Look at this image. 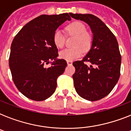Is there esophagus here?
<instances>
[{
  "label": "esophagus",
  "mask_w": 131,
  "mask_h": 131,
  "mask_svg": "<svg viewBox=\"0 0 131 131\" xmlns=\"http://www.w3.org/2000/svg\"><path fill=\"white\" fill-rule=\"evenodd\" d=\"M67 64H68V65H71L72 64H73V62H72V61H69V60H68V61H67Z\"/></svg>",
  "instance_id": "34e87169"
}]
</instances>
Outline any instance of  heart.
Masks as SVG:
<instances>
[{"instance_id": "heart-1", "label": "heart", "mask_w": 131, "mask_h": 131, "mask_svg": "<svg viewBox=\"0 0 131 131\" xmlns=\"http://www.w3.org/2000/svg\"><path fill=\"white\" fill-rule=\"evenodd\" d=\"M67 31L71 35L75 37L73 46V47L65 49L59 53L60 58L66 60H74L81 56L83 51L86 52L91 49L92 45V37L88 33L87 29L84 24L75 21L67 27ZM53 42L56 47L61 49L64 46L65 39L60 30H56L53 36Z\"/></svg>"}]
</instances>
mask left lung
Returning a JSON list of instances; mask_svg holds the SVG:
<instances>
[{"label": "left lung", "instance_id": "8db88e82", "mask_svg": "<svg viewBox=\"0 0 131 131\" xmlns=\"http://www.w3.org/2000/svg\"><path fill=\"white\" fill-rule=\"evenodd\" d=\"M73 18L84 21L93 33L92 45L82 60L73 62V75L77 93L84 99L96 101L108 95L120 75L121 54L116 37L103 21L91 14H73ZM86 62H89L88 66Z\"/></svg>", "mask_w": 131, "mask_h": 131}]
</instances>
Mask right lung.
Returning a JSON list of instances; mask_svg holds the SVG:
<instances>
[{
  "instance_id": "add662e5",
  "label": "right lung",
  "mask_w": 131,
  "mask_h": 131,
  "mask_svg": "<svg viewBox=\"0 0 131 131\" xmlns=\"http://www.w3.org/2000/svg\"><path fill=\"white\" fill-rule=\"evenodd\" d=\"M67 20L68 13L41 15L27 23L15 35L11 46L9 64L12 79L20 92L30 99L41 101L51 96L57 79L67 63L56 60L57 47L53 42L54 32ZM52 66L45 67L50 60Z\"/></svg>"
}]
</instances>
